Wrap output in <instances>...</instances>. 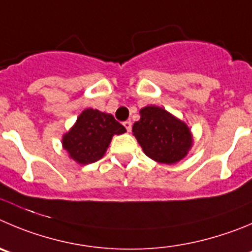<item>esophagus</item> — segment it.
Listing matches in <instances>:
<instances>
[{
	"instance_id": "obj_1",
	"label": "esophagus",
	"mask_w": 252,
	"mask_h": 252,
	"mask_svg": "<svg viewBox=\"0 0 252 252\" xmlns=\"http://www.w3.org/2000/svg\"><path fill=\"white\" fill-rule=\"evenodd\" d=\"M123 126H124V128L126 129V131H130L131 130V122L130 121L123 122Z\"/></svg>"
}]
</instances>
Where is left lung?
<instances>
[{"label":"left lung","mask_w":252,"mask_h":252,"mask_svg":"<svg viewBox=\"0 0 252 252\" xmlns=\"http://www.w3.org/2000/svg\"><path fill=\"white\" fill-rule=\"evenodd\" d=\"M133 134L150 159L164 164L182 160L192 143L187 124L154 105L140 110V121L134 123Z\"/></svg>","instance_id":"left-lung-1"}]
</instances>
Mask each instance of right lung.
I'll use <instances>...</instances> for the list:
<instances>
[{
  "mask_svg": "<svg viewBox=\"0 0 252 252\" xmlns=\"http://www.w3.org/2000/svg\"><path fill=\"white\" fill-rule=\"evenodd\" d=\"M124 131L126 128L112 114L86 109L63 137V147L79 164H91L104 155L114 134L119 135Z\"/></svg>",
  "mask_w": 252,
  "mask_h": 252,
  "instance_id": "right-lung-1",
  "label": "right lung"
}]
</instances>
